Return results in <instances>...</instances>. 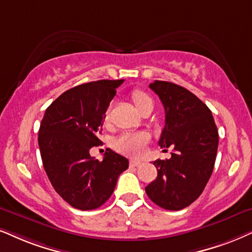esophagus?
Segmentation results:
<instances>
[{"mask_svg":"<svg viewBox=\"0 0 252 252\" xmlns=\"http://www.w3.org/2000/svg\"><path fill=\"white\" fill-rule=\"evenodd\" d=\"M143 161L141 160H130V166H139L142 165Z\"/></svg>","mask_w":252,"mask_h":252,"instance_id":"obj_1","label":"esophagus"}]
</instances>
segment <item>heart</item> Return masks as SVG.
I'll use <instances>...</instances> for the list:
<instances>
[{
  "instance_id": "heart-1",
  "label": "heart",
  "mask_w": 252,
  "mask_h": 252,
  "mask_svg": "<svg viewBox=\"0 0 252 252\" xmlns=\"http://www.w3.org/2000/svg\"><path fill=\"white\" fill-rule=\"evenodd\" d=\"M132 100L139 111L146 106L154 107V101L145 92L135 91L132 93ZM108 117H109V109L107 110L106 114V119ZM148 142L149 136L144 132H126L116 139L115 148L126 155L139 156L143 154Z\"/></svg>"
}]
</instances>
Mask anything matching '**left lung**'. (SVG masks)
<instances>
[{"label": "left lung", "instance_id": "8db88e82", "mask_svg": "<svg viewBox=\"0 0 252 252\" xmlns=\"http://www.w3.org/2000/svg\"><path fill=\"white\" fill-rule=\"evenodd\" d=\"M165 109L158 144L171 158L157 159L158 176L145 187L150 199L167 211H180L201 195L214 168L219 132L212 111L186 88L156 80L149 86Z\"/></svg>", "mask_w": 252, "mask_h": 252}]
</instances>
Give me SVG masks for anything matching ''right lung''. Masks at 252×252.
Masks as SVG:
<instances>
[{
    "label": "right lung",
    "instance_id": "obj_1",
    "mask_svg": "<svg viewBox=\"0 0 252 252\" xmlns=\"http://www.w3.org/2000/svg\"><path fill=\"white\" fill-rule=\"evenodd\" d=\"M124 80H98L76 86L47 107L38 132L41 160L53 189L81 211L102 206L129 166L123 156L108 150L103 160L89 150L101 144L103 121L116 88Z\"/></svg>",
    "mask_w": 252,
    "mask_h": 252
}]
</instances>
